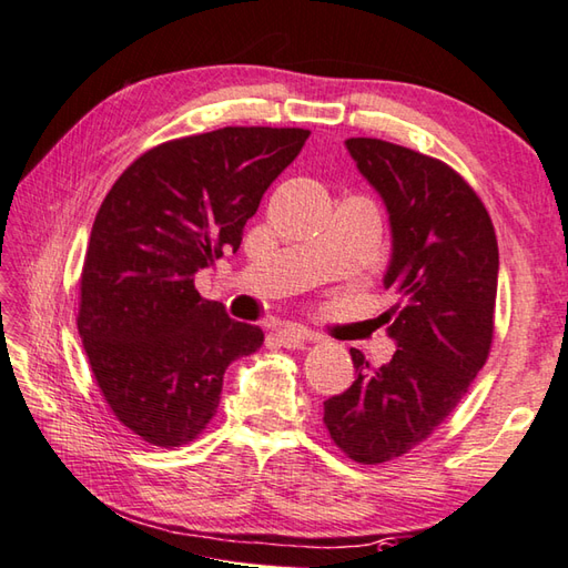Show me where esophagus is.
Returning a JSON list of instances; mask_svg holds the SVG:
<instances>
[{
    "instance_id": "1",
    "label": "esophagus",
    "mask_w": 568,
    "mask_h": 568,
    "mask_svg": "<svg viewBox=\"0 0 568 568\" xmlns=\"http://www.w3.org/2000/svg\"><path fill=\"white\" fill-rule=\"evenodd\" d=\"M275 337L283 342V347H287V349H295V347H303L305 342H313V339H320L315 332H310V329H305V327H300V325H285V327H281L275 332Z\"/></svg>"
}]
</instances>
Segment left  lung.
Returning <instances> with one entry per match:
<instances>
[{"instance_id": "left-lung-1", "label": "left lung", "mask_w": 568, "mask_h": 568, "mask_svg": "<svg viewBox=\"0 0 568 568\" xmlns=\"http://www.w3.org/2000/svg\"><path fill=\"white\" fill-rule=\"evenodd\" d=\"M347 150L388 211L384 285L396 303L379 320L398 349L382 366L349 349L357 379L327 398L325 426L347 458L376 465L426 440L485 366L499 253L490 214L453 166L376 138Z\"/></svg>"}]
</instances>
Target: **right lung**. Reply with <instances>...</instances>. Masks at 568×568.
Masks as SVG:
<instances>
[{"instance_id":"add662e5","label":"right lung","mask_w":568,"mask_h":568,"mask_svg":"<svg viewBox=\"0 0 568 568\" xmlns=\"http://www.w3.org/2000/svg\"><path fill=\"white\" fill-rule=\"evenodd\" d=\"M310 130L221 128L162 142L132 162L93 221L78 335L122 426L176 448L214 418L231 362L263 344L194 287V273L241 246L265 189Z\"/></svg>"}]
</instances>
